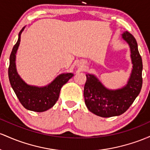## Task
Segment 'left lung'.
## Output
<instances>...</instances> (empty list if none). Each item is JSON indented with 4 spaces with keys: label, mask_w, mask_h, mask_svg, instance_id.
<instances>
[{
    "label": "left lung",
    "mask_w": 150,
    "mask_h": 150,
    "mask_svg": "<svg viewBox=\"0 0 150 150\" xmlns=\"http://www.w3.org/2000/svg\"><path fill=\"white\" fill-rule=\"evenodd\" d=\"M122 38L129 45L132 69L128 81L122 88L110 90L105 88L96 76L86 75L83 96L87 108L103 117L117 116L124 113L139 95L142 86V61L137 43L133 35L125 32Z\"/></svg>",
    "instance_id": "left-lung-1"
}]
</instances>
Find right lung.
Returning <instances> with one entry per match:
<instances>
[{
    "label": "right lung",
    "instance_id": "1",
    "mask_svg": "<svg viewBox=\"0 0 150 150\" xmlns=\"http://www.w3.org/2000/svg\"><path fill=\"white\" fill-rule=\"evenodd\" d=\"M25 28L19 33L18 40L10 56L8 77L12 88L25 108L35 112H44L51 108L56 103L62 87L74 74L72 73L62 74L47 86L42 87L30 86L25 83L18 75L16 65V52L21 42V33Z\"/></svg>",
    "mask_w": 150,
    "mask_h": 150
}]
</instances>
